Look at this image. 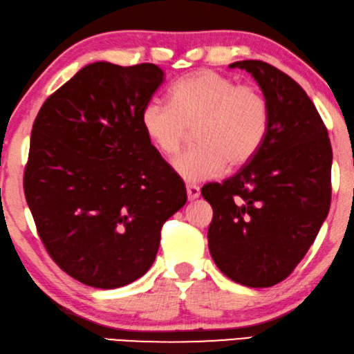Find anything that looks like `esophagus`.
I'll return each mask as SVG.
<instances>
[{
  "instance_id": "1",
  "label": "esophagus",
  "mask_w": 354,
  "mask_h": 354,
  "mask_svg": "<svg viewBox=\"0 0 354 354\" xmlns=\"http://www.w3.org/2000/svg\"><path fill=\"white\" fill-rule=\"evenodd\" d=\"M186 191H187V198L189 201H196L201 196V189L196 184H187L186 186Z\"/></svg>"
}]
</instances>
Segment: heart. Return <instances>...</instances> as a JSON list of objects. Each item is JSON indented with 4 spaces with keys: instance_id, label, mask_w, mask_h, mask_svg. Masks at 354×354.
I'll return each instance as SVG.
<instances>
[{
    "instance_id": "obj_1",
    "label": "heart",
    "mask_w": 354,
    "mask_h": 354,
    "mask_svg": "<svg viewBox=\"0 0 354 354\" xmlns=\"http://www.w3.org/2000/svg\"><path fill=\"white\" fill-rule=\"evenodd\" d=\"M171 104L152 99L142 109L141 125L162 156L173 157L189 129L196 149L179 156L173 167L187 183L220 176L226 165L242 167L261 147L270 127V109L252 84H236L213 71H198L171 86Z\"/></svg>"
}]
</instances>
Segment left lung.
I'll return each mask as SVG.
<instances>
[{
  "label": "left lung",
  "mask_w": 354,
  "mask_h": 354,
  "mask_svg": "<svg viewBox=\"0 0 354 354\" xmlns=\"http://www.w3.org/2000/svg\"><path fill=\"white\" fill-rule=\"evenodd\" d=\"M229 67L255 78L270 127L247 165L202 187L213 208L208 248L234 282L271 287L295 270L327 218L332 147L315 104L295 80L261 61Z\"/></svg>",
  "instance_id": "1"
}]
</instances>
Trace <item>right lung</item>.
<instances>
[{
  "instance_id": "right-lung-1",
  "label": "right lung",
  "mask_w": 354,
  "mask_h": 354,
  "mask_svg": "<svg viewBox=\"0 0 354 354\" xmlns=\"http://www.w3.org/2000/svg\"><path fill=\"white\" fill-rule=\"evenodd\" d=\"M156 64L93 62L53 93L30 138L24 191L38 234L77 281L117 288L146 274L186 186L149 142L141 113Z\"/></svg>"
}]
</instances>
